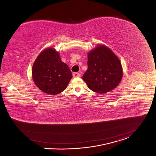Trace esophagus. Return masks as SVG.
<instances>
[{
  "instance_id": "obj_1",
  "label": "esophagus",
  "mask_w": 156,
  "mask_h": 156,
  "mask_svg": "<svg viewBox=\"0 0 156 156\" xmlns=\"http://www.w3.org/2000/svg\"><path fill=\"white\" fill-rule=\"evenodd\" d=\"M73 77H78L80 76V74L79 73H74L73 74Z\"/></svg>"
}]
</instances>
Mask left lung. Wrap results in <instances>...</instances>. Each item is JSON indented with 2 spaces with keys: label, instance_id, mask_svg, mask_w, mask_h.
<instances>
[{
  "label": "left lung",
  "instance_id": "left-lung-1",
  "mask_svg": "<svg viewBox=\"0 0 156 156\" xmlns=\"http://www.w3.org/2000/svg\"><path fill=\"white\" fill-rule=\"evenodd\" d=\"M87 67L82 79L95 92L107 93L117 87L121 81L123 73L120 61L104 45L88 54Z\"/></svg>",
  "mask_w": 156,
  "mask_h": 156
}]
</instances>
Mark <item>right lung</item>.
<instances>
[{
	"label": "right lung",
	"mask_w": 156,
	"mask_h": 156,
	"mask_svg": "<svg viewBox=\"0 0 156 156\" xmlns=\"http://www.w3.org/2000/svg\"><path fill=\"white\" fill-rule=\"evenodd\" d=\"M32 76L38 88L49 95L64 90L73 77L69 66L61 61L59 53L52 48L45 49L36 58Z\"/></svg>",
	"instance_id": "add662e5"
}]
</instances>
